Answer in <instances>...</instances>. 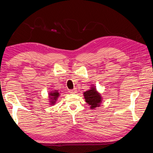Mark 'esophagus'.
<instances>
[{"label":"esophagus","mask_w":153,"mask_h":153,"mask_svg":"<svg viewBox=\"0 0 153 153\" xmlns=\"http://www.w3.org/2000/svg\"><path fill=\"white\" fill-rule=\"evenodd\" d=\"M76 92H77L76 89H71V90H69V92H70V93L74 94V93H76Z\"/></svg>","instance_id":"obj_1"}]
</instances>
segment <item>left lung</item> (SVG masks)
<instances>
[{
  "instance_id": "1",
  "label": "left lung",
  "mask_w": 153,
  "mask_h": 153,
  "mask_svg": "<svg viewBox=\"0 0 153 153\" xmlns=\"http://www.w3.org/2000/svg\"><path fill=\"white\" fill-rule=\"evenodd\" d=\"M85 101L91 106V109H94L97 106H100L102 98L100 93L96 91L95 87H92L91 89L84 92Z\"/></svg>"
}]
</instances>
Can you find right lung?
I'll return each instance as SVG.
<instances>
[{
    "label": "right lung",
    "mask_w": 153,
    "mask_h": 153,
    "mask_svg": "<svg viewBox=\"0 0 153 153\" xmlns=\"http://www.w3.org/2000/svg\"><path fill=\"white\" fill-rule=\"evenodd\" d=\"M59 95V92L57 90L52 91V92H50L49 94V99L50 100V104L53 105L55 103V101H57Z\"/></svg>",
    "instance_id": "1"
}]
</instances>
